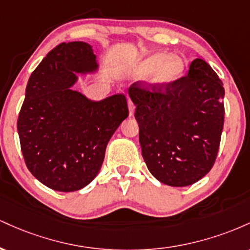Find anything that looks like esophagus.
Segmentation results:
<instances>
[{"instance_id":"1","label":"esophagus","mask_w":250,"mask_h":250,"mask_svg":"<svg viewBox=\"0 0 250 250\" xmlns=\"http://www.w3.org/2000/svg\"><path fill=\"white\" fill-rule=\"evenodd\" d=\"M128 108H129V115H134L135 111V104L131 101L128 102Z\"/></svg>"}]
</instances>
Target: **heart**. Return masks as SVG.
<instances>
[{"mask_svg": "<svg viewBox=\"0 0 250 250\" xmlns=\"http://www.w3.org/2000/svg\"><path fill=\"white\" fill-rule=\"evenodd\" d=\"M185 68V61L181 57L156 53L135 63L131 68V73L139 79L153 75V83L159 87H168L182 77Z\"/></svg>", "mask_w": 250, "mask_h": 250, "instance_id": "heart-1", "label": "heart"}]
</instances>
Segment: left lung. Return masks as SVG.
Returning <instances> with one entry per match:
<instances>
[{"instance_id": "1", "label": "left lung", "mask_w": 250, "mask_h": 250, "mask_svg": "<svg viewBox=\"0 0 250 250\" xmlns=\"http://www.w3.org/2000/svg\"><path fill=\"white\" fill-rule=\"evenodd\" d=\"M146 165L155 179L186 187L210 171L225 122V88L202 59L168 87L135 82L128 90Z\"/></svg>"}]
</instances>
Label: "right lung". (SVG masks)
Returning <instances> with one entry per match:
<instances>
[{
  "instance_id": "right-lung-1",
  "label": "right lung",
  "mask_w": 250,
  "mask_h": 250,
  "mask_svg": "<svg viewBox=\"0 0 250 250\" xmlns=\"http://www.w3.org/2000/svg\"><path fill=\"white\" fill-rule=\"evenodd\" d=\"M97 69L85 42H63L33 71L17 120L21 150L28 169L57 191L89 185L101 169L105 148L129 115L123 94L91 101L71 87L76 73Z\"/></svg>"
}]
</instances>
